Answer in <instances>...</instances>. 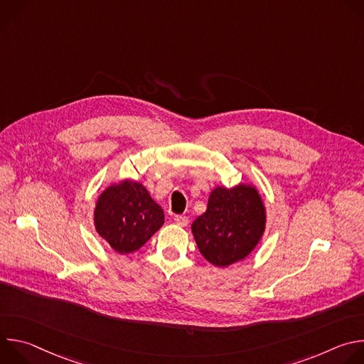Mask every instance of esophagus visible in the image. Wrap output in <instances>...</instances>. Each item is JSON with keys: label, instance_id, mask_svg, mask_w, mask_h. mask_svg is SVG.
Returning <instances> with one entry per match:
<instances>
[{"label": "esophagus", "instance_id": "34e87169", "mask_svg": "<svg viewBox=\"0 0 364 364\" xmlns=\"http://www.w3.org/2000/svg\"><path fill=\"white\" fill-rule=\"evenodd\" d=\"M174 222H176L178 226L184 228V226H187V225H188V218H187V216L177 215V216H174Z\"/></svg>", "mask_w": 364, "mask_h": 364}]
</instances>
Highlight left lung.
Segmentation results:
<instances>
[{"mask_svg":"<svg viewBox=\"0 0 364 364\" xmlns=\"http://www.w3.org/2000/svg\"><path fill=\"white\" fill-rule=\"evenodd\" d=\"M267 213L261 194L250 184L216 187L191 232L200 253L225 268L245 259L265 232Z\"/></svg>","mask_w":364,"mask_h":364,"instance_id":"1","label":"left lung"}]
</instances>
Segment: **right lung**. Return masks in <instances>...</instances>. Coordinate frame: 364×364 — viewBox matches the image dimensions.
Here are the masks:
<instances>
[{"label":"right lung","instance_id":"1","mask_svg":"<svg viewBox=\"0 0 364 364\" xmlns=\"http://www.w3.org/2000/svg\"><path fill=\"white\" fill-rule=\"evenodd\" d=\"M93 220L99 236L125 255L138 250L164 225V212L141 183L124 180L103 190Z\"/></svg>","mask_w":364,"mask_h":364}]
</instances>
